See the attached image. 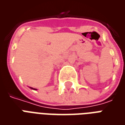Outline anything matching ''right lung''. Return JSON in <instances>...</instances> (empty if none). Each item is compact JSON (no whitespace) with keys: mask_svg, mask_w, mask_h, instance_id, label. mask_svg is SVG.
I'll use <instances>...</instances> for the list:
<instances>
[{"mask_svg":"<svg viewBox=\"0 0 125 125\" xmlns=\"http://www.w3.org/2000/svg\"><path fill=\"white\" fill-rule=\"evenodd\" d=\"M32 88V89H33V88ZM34 90H36V89H34Z\"/></svg>","mask_w":125,"mask_h":125,"instance_id":"obj_1","label":"right lung"}]
</instances>
